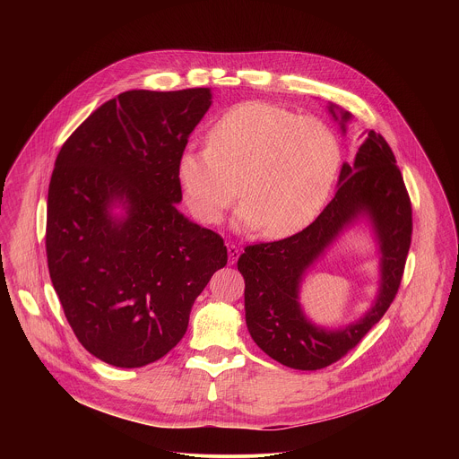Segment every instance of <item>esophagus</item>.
Returning <instances> with one entry per match:
<instances>
[{"label":"esophagus","mask_w":459,"mask_h":459,"mask_svg":"<svg viewBox=\"0 0 459 459\" xmlns=\"http://www.w3.org/2000/svg\"><path fill=\"white\" fill-rule=\"evenodd\" d=\"M238 256H240V249H238L235 244L230 242V244H228V263H230V264L237 263Z\"/></svg>","instance_id":"34e87169"}]
</instances>
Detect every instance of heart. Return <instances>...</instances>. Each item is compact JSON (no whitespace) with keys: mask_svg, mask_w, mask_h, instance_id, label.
Wrapping results in <instances>:
<instances>
[{"mask_svg":"<svg viewBox=\"0 0 459 459\" xmlns=\"http://www.w3.org/2000/svg\"><path fill=\"white\" fill-rule=\"evenodd\" d=\"M206 143L186 148L177 162L187 206L199 222L217 224L240 189L237 224L263 226L270 238L291 237L318 217L341 162L337 137L322 120L258 100L228 109Z\"/></svg>","mask_w":459,"mask_h":459,"instance_id":"1","label":"heart"}]
</instances>
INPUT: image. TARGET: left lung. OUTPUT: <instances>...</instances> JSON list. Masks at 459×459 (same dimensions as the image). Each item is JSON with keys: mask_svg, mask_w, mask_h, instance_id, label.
Instances as JSON below:
<instances>
[{"mask_svg": "<svg viewBox=\"0 0 459 459\" xmlns=\"http://www.w3.org/2000/svg\"><path fill=\"white\" fill-rule=\"evenodd\" d=\"M342 134L351 115L330 104ZM360 216L372 221L381 251V290L372 309L346 328L328 331L303 315L298 293L305 272L338 233ZM411 242V203L391 146L368 132L353 164L344 162L333 199L306 230L253 244L238 258L246 281V324L263 351L282 366L316 371L344 357L375 327L399 290Z\"/></svg>", "mask_w": 459, "mask_h": 459, "instance_id": "left-lung-1", "label": "left lung"}]
</instances>
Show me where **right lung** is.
<instances>
[{"instance_id": "add662e5", "label": "right lung", "mask_w": 459, "mask_h": 459, "mask_svg": "<svg viewBox=\"0 0 459 459\" xmlns=\"http://www.w3.org/2000/svg\"><path fill=\"white\" fill-rule=\"evenodd\" d=\"M210 104V88L124 91L56 157L49 275L75 337L106 364L141 368L173 350L197 295L228 263L221 235L178 210L177 162Z\"/></svg>"}]
</instances>
